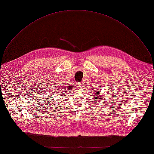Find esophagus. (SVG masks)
Instances as JSON below:
<instances>
[{
    "instance_id": "1",
    "label": "esophagus",
    "mask_w": 154,
    "mask_h": 154,
    "mask_svg": "<svg viewBox=\"0 0 154 154\" xmlns=\"http://www.w3.org/2000/svg\"><path fill=\"white\" fill-rule=\"evenodd\" d=\"M82 83H79V84H78V87H79V88H82Z\"/></svg>"
}]
</instances>
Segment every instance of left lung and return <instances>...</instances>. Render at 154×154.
Masks as SVG:
<instances>
[{
    "label": "left lung",
    "instance_id": "left-lung-1",
    "mask_svg": "<svg viewBox=\"0 0 154 154\" xmlns=\"http://www.w3.org/2000/svg\"><path fill=\"white\" fill-rule=\"evenodd\" d=\"M94 92H95V95H94V97H95V99H96H96H97V101H100L99 99H101V98L99 97V94H100V92H101V91H98V89H97V91H94Z\"/></svg>",
    "mask_w": 154,
    "mask_h": 154
}]
</instances>
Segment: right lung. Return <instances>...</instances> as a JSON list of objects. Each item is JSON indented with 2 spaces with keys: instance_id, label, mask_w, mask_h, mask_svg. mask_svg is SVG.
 <instances>
[{
  "instance_id": "1",
  "label": "right lung",
  "mask_w": 154,
  "mask_h": 154,
  "mask_svg": "<svg viewBox=\"0 0 154 154\" xmlns=\"http://www.w3.org/2000/svg\"><path fill=\"white\" fill-rule=\"evenodd\" d=\"M68 89H72V88H73V86H68V88H67Z\"/></svg>"
}]
</instances>
